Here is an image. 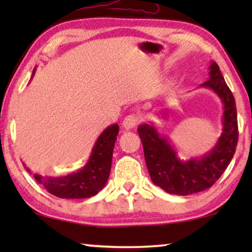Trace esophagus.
I'll list each match as a JSON object with an SVG mask.
<instances>
[{"instance_id": "esophagus-1", "label": "esophagus", "mask_w": 252, "mask_h": 252, "mask_svg": "<svg viewBox=\"0 0 252 252\" xmlns=\"http://www.w3.org/2000/svg\"><path fill=\"white\" fill-rule=\"evenodd\" d=\"M140 123V117L136 115H128L127 117H125L123 122V127L125 129H132L134 127L139 125Z\"/></svg>"}]
</instances>
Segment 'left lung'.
<instances>
[{
  "mask_svg": "<svg viewBox=\"0 0 252 252\" xmlns=\"http://www.w3.org/2000/svg\"><path fill=\"white\" fill-rule=\"evenodd\" d=\"M209 70V80L201 87L212 89L221 98L223 128L208 155L182 161L166 137L160 136L153 125L143 124L137 128L151 180L168 194L187 196L210 188L221 177L235 154L239 140L235 99L218 64L212 62Z\"/></svg>",
  "mask_w": 252,
  "mask_h": 252,
  "instance_id": "8db88e82",
  "label": "left lung"
}]
</instances>
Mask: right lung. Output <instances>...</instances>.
Masks as SVG:
<instances>
[{"mask_svg": "<svg viewBox=\"0 0 252 252\" xmlns=\"http://www.w3.org/2000/svg\"><path fill=\"white\" fill-rule=\"evenodd\" d=\"M35 71H33V74ZM119 126H109L98 136L87 164L82 168L62 177H43L34 174V179L50 194L60 198H88L103 189L111 171L112 153ZM29 171V168H27Z\"/></svg>", "mask_w": 252, "mask_h": 252, "instance_id": "1", "label": "right lung"}]
</instances>
